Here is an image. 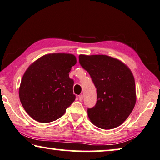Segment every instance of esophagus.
<instances>
[{
    "label": "esophagus",
    "mask_w": 160,
    "mask_h": 160,
    "mask_svg": "<svg viewBox=\"0 0 160 160\" xmlns=\"http://www.w3.org/2000/svg\"><path fill=\"white\" fill-rule=\"evenodd\" d=\"M78 99H79V101H82L83 99V95L82 94H80V95H78Z\"/></svg>",
    "instance_id": "esophagus-1"
}]
</instances>
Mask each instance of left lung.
<instances>
[{"mask_svg":"<svg viewBox=\"0 0 160 160\" xmlns=\"http://www.w3.org/2000/svg\"><path fill=\"white\" fill-rule=\"evenodd\" d=\"M97 89L94 107L87 109L94 126L102 129L119 126L130 115L136 101L133 73L119 60L105 55L78 56Z\"/></svg>","mask_w":160,"mask_h":160,"instance_id":"left-lung-1","label":"left lung"}]
</instances>
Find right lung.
I'll return each instance as SVG.
<instances>
[{
    "mask_svg": "<svg viewBox=\"0 0 160 160\" xmlns=\"http://www.w3.org/2000/svg\"><path fill=\"white\" fill-rule=\"evenodd\" d=\"M76 63L72 54L52 53L30 65L19 87L21 103L30 117L45 123L64 115L76 99L73 80L69 78Z\"/></svg>",
    "mask_w": 160,
    "mask_h": 160,
    "instance_id": "add662e5",
    "label": "right lung"
}]
</instances>
